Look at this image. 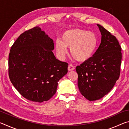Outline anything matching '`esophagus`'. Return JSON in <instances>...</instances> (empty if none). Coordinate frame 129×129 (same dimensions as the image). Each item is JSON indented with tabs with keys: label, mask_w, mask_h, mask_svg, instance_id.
I'll list each match as a JSON object with an SVG mask.
<instances>
[{
	"label": "esophagus",
	"mask_w": 129,
	"mask_h": 129,
	"mask_svg": "<svg viewBox=\"0 0 129 129\" xmlns=\"http://www.w3.org/2000/svg\"><path fill=\"white\" fill-rule=\"evenodd\" d=\"M68 69L69 71H73V70H75V67L73 66V65L71 64V65H69L68 68Z\"/></svg>",
	"instance_id": "1"
}]
</instances>
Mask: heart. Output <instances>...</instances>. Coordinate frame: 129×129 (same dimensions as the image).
Listing matches in <instances>:
<instances>
[{
  "mask_svg": "<svg viewBox=\"0 0 129 129\" xmlns=\"http://www.w3.org/2000/svg\"><path fill=\"white\" fill-rule=\"evenodd\" d=\"M98 45V39L93 32L81 29L65 30L55 43V49L58 56L64 59L70 47V53L78 61L84 62L93 56Z\"/></svg>",
  "mask_w": 129,
  "mask_h": 129,
  "instance_id": "1",
  "label": "heart"
}]
</instances>
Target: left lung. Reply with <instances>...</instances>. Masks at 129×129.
Masks as SVG:
<instances>
[{
  "label": "left lung",
  "instance_id": "obj_1",
  "mask_svg": "<svg viewBox=\"0 0 129 129\" xmlns=\"http://www.w3.org/2000/svg\"><path fill=\"white\" fill-rule=\"evenodd\" d=\"M101 34L99 47L90 59L76 67L80 93L89 101L102 99L118 80L121 47L114 36L97 24Z\"/></svg>",
  "mask_w": 129,
  "mask_h": 129
}]
</instances>
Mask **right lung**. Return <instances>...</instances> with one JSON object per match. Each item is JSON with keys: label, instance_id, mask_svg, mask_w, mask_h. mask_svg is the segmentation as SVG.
Wrapping results in <instances>:
<instances>
[{"label": "right lung", "instance_id": "right-lung-1", "mask_svg": "<svg viewBox=\"0 0 129 129\" xmlns=\"http://www.w3.org/2000/svg\"><path fill=\"white\" fill-rule=\"evenodd\" d=\"M54 43L39 27L26 30L15 41L8 58L11 82L29 101H47L68 72V63L56 58Z\"/></svg>", "mask_w": 129, "mask_h": 129}]
</instances>
